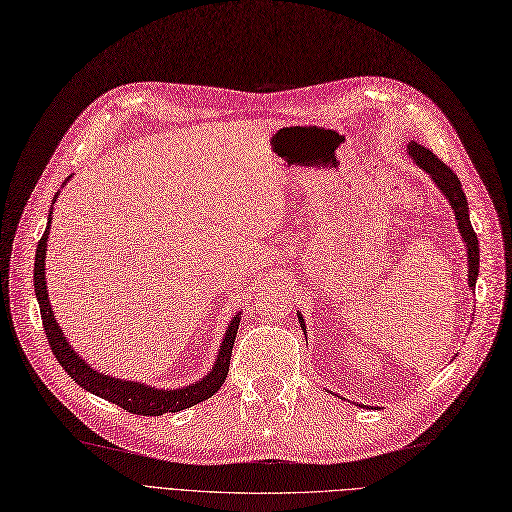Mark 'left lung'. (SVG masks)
Masks as SVG:
<instances>
[{
    "label": "left lung",
    "mask_w": 512,
    "mask_h": 512,
    "mask_svg": "<svg viewBox=\"0 0 512 512\" xmlns=\"http://www.w3.org/2000/svg\"><path fill=\"white\" fill-rule=\"evenodd\" d=\"M409 154L421 169H424L428 175H432V180L436 182L440 192L449 199L455 211L457 228H460L462 239L466 241V248H468V286L474 288L477 286V277H479V239H477V233L472 231L470 216H468V201L462 190L460 178H457L453 169H449L443 161H440V158H436L432 150L424 146L409 142ZM298 322H301V328L305 330L301 313H298Z\"/></svg>",
    "instance_id": "8db88e82"
}]
</instances>
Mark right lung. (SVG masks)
<instances>
[{"instance_id":"obj_1","label":"right lung","mask_w":512,"mask_h":512,"mask_svg":"<svg viewBox=\"0 0 512 512\" xmlns=\"http://www.w3.org/2000/svg\"><path fill=\"white\" fill-rule=\"evenodd\" d=\"M48 228H50V218H48V226H46L42 239L38 241V250H35L33 288H35V296H38L42 326H44V332L48 337L52 354H55V358L65 368V373L69 377H72L80 387H84V390H88L91 394L110 400L133 415H148V417H156L163 413H178L182 409L195 407V404L211 398L220 390L226 375H228V366H231L233 345H235L241 313L235 317L224 334L222 345H220V354H218L214 368H211L201 381L186 385V387H182V390H154V387H148L144 383L122 381V379L101 375V373H97V370L88 366L76 354L74 347L67 343V339L63 337V332L57 324V317L50 309L48 290H46V275H44Z\"/></svg>"}]
</instances>
